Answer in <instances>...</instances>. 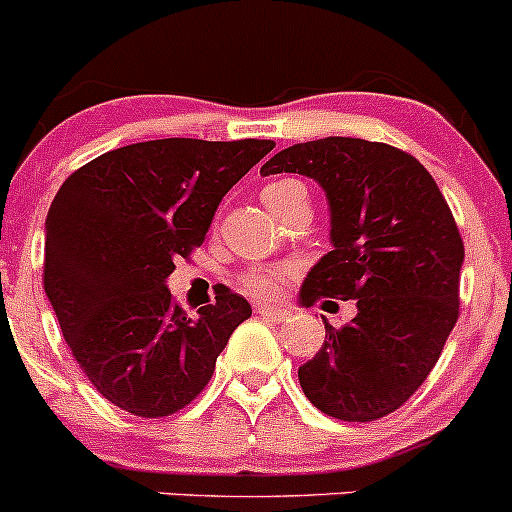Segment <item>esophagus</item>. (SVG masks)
<instances>
[{
	"label": "esophagus",
	"mask_w": 512,
	"mask_h": 512,
	"mask_svg": "<svg viewBox=\"0 0 512 512\" xmlns=\"http://www.w3.org/2000/svg\"><path fill=\"white\" fill-rule=\"evenodd\" d=\"M257 312L262 315V320H270V322H282L287 320V315H290V312L282 310V307H267V305L257 307Z\"/></svg>",
	"instance_id": "esophagus-1"
}]
</instances>
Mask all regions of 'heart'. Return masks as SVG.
I'll return each mask as SVG.
<instances>
[{"label":"heart","instance_id":"1","mask_svg":"<svg viewBox=\"0 0 512 512\" xmlns=\"http://www.w3.org/2000/svg\"><path fill=\"white\" fill-rule=\"evenodd\" d=\"M302 190H305V185H300L297 180L270 182V185L262 190V202L270 207V212H277V207H280L282 202H287L292 195H297V192ZM285 277V267H250V270L240 275V285L242 290L250 292V295L255 297H272L280 292Z\"/></svg>","mask_w":512,"mask_h":512}]
</instances>
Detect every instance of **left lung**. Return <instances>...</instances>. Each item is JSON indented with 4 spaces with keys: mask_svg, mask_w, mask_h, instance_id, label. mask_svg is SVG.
<instances>
[{
    "mask_svg": "<svg viewBox=\"0 0 512 512\" xmlns=\"http://www.w3.org/2000/svg\"><path fill=\"white\" fill-rule=\"evenodd\" d=\"M295 172L322 187L330 245L307 272L300 305L355 300L357 315L297 370L317 410L370 423L425 382L458 322L465 247L433 175L408 152L325 137L277 152L260 175Z\"/></svg>",
    "mask_w": 512,
    "mask_h": 512,
    "instance_id": "8db88e82",
    "label": "left lung"
}]
</instances>
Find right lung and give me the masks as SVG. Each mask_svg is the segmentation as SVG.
<instances>
[{
    "label": "right lung",
    "instance_id": "1",
    "mask_svg": "<svg viewBox=\"0 0 512 512\" xmlns=\"http://www.w3.org/2000/svg\"><path fill=\"white\" fill-rule=\"evenodd\" d=\"M272 140L137 142L64 180L44 222V292L99 395L165 418L202 393L250 302L220 287L190 317L167 277L200 247L217 205Z\"/></svg>",
    "mask_w": 512,
    "mask_h": 512
}]
</instances>
